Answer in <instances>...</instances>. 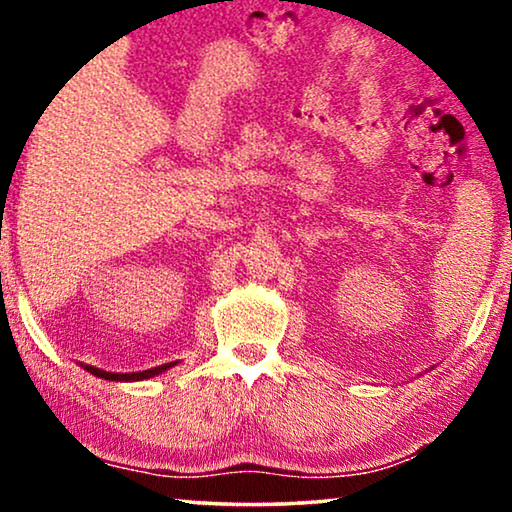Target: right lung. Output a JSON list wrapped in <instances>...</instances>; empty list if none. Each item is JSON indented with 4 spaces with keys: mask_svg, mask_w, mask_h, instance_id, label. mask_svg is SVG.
Returning a JSON list of instances; mask_svg holds the SVG:
<instances>
[{
    "mask_svg": "<svg viewBox=\"0 0 512 512\" xmlns=\"http://www.w3.org/2000/svg\"><path fill=\"white\" fill-rule=\"evenodd\" d=\"M172 366H174V363H165V366H158V368H151V370H142V373H107V370H100V368H93V366H86V370H88V373H93L95 377H104V380L130 382V380H149V377L165 373V370L172 368Z\"/></svg>",
    "mask_w": 512,
    "mask_h": 512,
    "instance_id": "add662e5",
    "label": "right lung"
}]
</instances>
